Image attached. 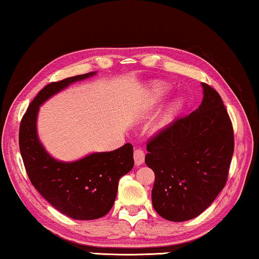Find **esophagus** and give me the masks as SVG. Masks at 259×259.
Wrapping results in <instances>:
<instances>
[{"label":"esophagus","mask_w":259,"mask_h":259,"mask_svg":"<svg viewBox=\"0 0 259 259\" xmlns=\"http://www.w3.org/2000/svg\"><path fill=\"white\" fill-rule=\"evenodd\" d=\"M143 161H145V153L141 149L134 150V162L135 165H141Z\"/></svg>","instance_id":"34e87169"}]
</instances>
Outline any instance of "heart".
<instances>
[{"label":"heart","instance_id":"b5f03b06","mask_svg":"<svg viewBox=\"0 0 259 259\" xmlns=\"http://www.w3.org/2000/svg\"><path fill=\"white\" fill-rule=\"evenodd\" d=\"M169 93V85L165 84V83H155L153 85V97L155 101H161V99L165 96L166 94ZM183 106H184V99L182 97H177L175 98L172 102L170 103L168 109H166L164 116L158 121V124L156 125V130L160 131L163 130L164 127L168 126L171 121L174 120L175 117L177 116L178 113L181 112Z\"/></svg>","mask_w":259,"mask_h":259}]
</instances>
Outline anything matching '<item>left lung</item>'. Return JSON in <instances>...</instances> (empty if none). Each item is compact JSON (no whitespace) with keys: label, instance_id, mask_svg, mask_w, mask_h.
<instances>
[{"label":"left lung","instance_id":"left-lung-1","mask_svg":"<svg viewBox=\"0 0 259 259\" xmlns=\"http://www.w3.org/2000/svg\"><path fill=\"white\" fill-rule=\"evenodd\" d=\"M201 104L188 117L161 131L147 145L146 164L153 169L152 201L169 221L198 217L225 188L234 153V133L224 102L201 83Z\"/></svg>","mask_w":259,"mask_h":259}]
</instances>
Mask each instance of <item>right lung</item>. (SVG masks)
I'll use <instances>...</instances> for the list:
<instances>
[{
    "instance_id": "right-lung-1",
    "label": "right lung",
    "mask_w": 259,
    "mask_h": 259,
    "mask_svg": "<svg viewBox=\"0 0 259 259\" xmlns=\"http://www.w3.org/2000/svg\"><path fill=\"white\" fill-rule=\"evenodd\" d=\"M97 71L53 82L31 102L19 127V149L31 183L50 204L75 220H95L110 212L119 180L134 165L133 146L126 143L112 152L91 153L73 162L54 158L39 140V107L70 84Z\"/></svg>"
}]
</instances>
